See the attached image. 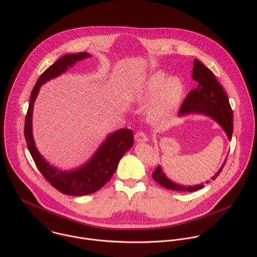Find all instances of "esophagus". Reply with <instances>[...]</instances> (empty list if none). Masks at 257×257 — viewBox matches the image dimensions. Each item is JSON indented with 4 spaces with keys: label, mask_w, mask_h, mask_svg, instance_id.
Returning a JSON list of instances; mask_svg holds the SVG:
<instances>
[{
    "label": "esophagus",
    "mask_w": 257,
    "mask_h": 257,
    "mask_svg": "<svg viewBox=\"0 0 257 257\" xmlns=\"http://www.w3.org/2000/svg\"><path fill=\"white\" fill-rule=\"evenodd\" d=\"M148 139H147V136L145 135V133H143V132H137L136 134H135V141L137 142V143H144V142H146Z\"/></svg>",
    "instance_id": "1"
}]
</instances>
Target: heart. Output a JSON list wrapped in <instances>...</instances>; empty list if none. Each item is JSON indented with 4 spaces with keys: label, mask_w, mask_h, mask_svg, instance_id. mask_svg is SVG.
Returning a JSON list of instances; mask_svg holds the SVG:
<instances>
[{
    "label": "heart",
    "mask_w": 257,
    "mask_h": 257,
    "mask_svg": "<svg viewBox=\"0 0 257 257\" xmlns=\"http://www.w3.org/2000/svg\"><path fill=\"white\" fill-rule=\"evenodd\" d=\"M184 90V84L180 78L168 77L163 71H156L143 81L136 100L141 104L152 100L148 110L149 116L153 120H163L177 110Z\"/></svg>",
    "instance_id": "1"
}]
</instances>
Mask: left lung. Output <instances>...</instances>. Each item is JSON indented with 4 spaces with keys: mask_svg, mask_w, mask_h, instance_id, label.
I'll use <instances>...</instances> for the list:
<instances>
[{
    "mask_svg": "<svg viewBox=\"0 0 257 257\" xmlns=\"http://www.w3.org/2000/svg\"><path fill=\"white\" fill-rule=\"evenodd\" d=\"M192 69V79L198 83L197 88L191 90L180 108L178 116L187 114H203L216 121L224 130L229 140H231L233 132V113L229 104V100L222 86L217 81L214 74L204 66L200 61L194 59ZM226 159L219 170L211 177L214 180L222 171ZM153 179L161 186L176 191L193 192L201 189L205 183H200L193 186H185L170 180L163 172L160 165L152 174Z\"/></svg>",
    "mask_w": 257,
    "mask_h": 257,
    "instance_id": "8db88e82",
    "label": "left lung"
}]
</instances>
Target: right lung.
<instances>
[{
	"label": "right lung",
	"instance_id": "obj_1",
	"mask_svg": "<svg viewBox=\"0 0 257 257\" xmlns=\"http://www.w3.org/2000/svg\"><path fill=\"white\" fill-rule=\"evenodd\" d=\"M86 52L67 54L51 65L38 79L30 97L29 108L25 119L24 134L28 149L36 166L47 181L66 195L83 196L92 194L102 188L113 176L122 156L133 146L134 138L131 129H119L109 134L94 155L82 166L71 170H60L51 165L38 151L33 137V108L40 88L43 84L54 79L77 62L90 58Z\"/></svg>",
	"mask_w": 257,
	"mask_h": 257
}]
</instances>
